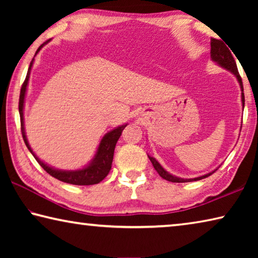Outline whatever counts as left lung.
I'll use <instances>...</instances> for the list:
<instances>
[{
    "mask_svg": "<svg viewBox=\"0 0 258 258\" xmlns=\"http://www.w3.org/2000/svg\"><path fill=\"white\" fill-rule=\"evenodd\" d=\"M231 50V49H230ZM229 50V47H226L225 44L221 40H216V38H212L211 40V58L213 61H215L218 64H220L221 67L225 68L226 71H229L233 74V75L237 77V80L240 84V89H241V101H242V107H244V94H243V85H242V81H241V77L239 75V72H238V68H237V63H235L234 58L232 56V53H231ZM149 157L150 161L154 165L155 169L157 171V173L159 174V175L165 178V180H167L169 182H174V183H183V182H191V181H198V180H203L205 177H208L209 175H212L214 172H211L206 174V175H203V176H199V177H195V178H180V177H176L172 175V174H169L168 172H166L165 169L161 167L160 164L157 161L154 157Z\"/></svg>",
    "mask_w": 258,
    "mask_h": 258,
    "instance_id": "8db88e82",
    "label": "left lung"
}]
</instances>
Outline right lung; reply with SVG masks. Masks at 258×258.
<instances>
[{"mask_svg":"<svg viewBox=\"0 0 258 258\" xmlns=\"http://www.w3.org/2000/svg\"><path fill=\"white\" fill-rule=\"evenodd\" d=\"M47 43V42H45ZM43 44L38 47L36 53L43 47ZM34 62V58L32 62L29 64L27 76L25 78V82L23 83L20 90V97H19V113H20V123H21V134H23L24 141L26 147L28 148V150L32 152V155L35 157V159L37 160V163L40 164L46 173H49L51 176L58 178L59 181L69 183V184H75V185H92L98 184L99 182H101L104 177H106L109 172H110L112 159H113V151H115L116 143L118 141L119 137L121 135L123 130L126 127V125H121L119 127L110 131L102 138L101 142L98 147L97 154H95L94 158L92 161L86 166V167L82 169H77V171H60V169H55L53 167H50L49 165L43 163L42 160L38 159V157L34 154L32 148L29 147V143L27 141L25 133V126H24V102H25V94L26 90H27L28 80L30 75V69H32Z\"/></svg>","mask_w":258,"mask_h":258,"instance_id":"right-lung-1","label":"right lung"}]
</instances>
